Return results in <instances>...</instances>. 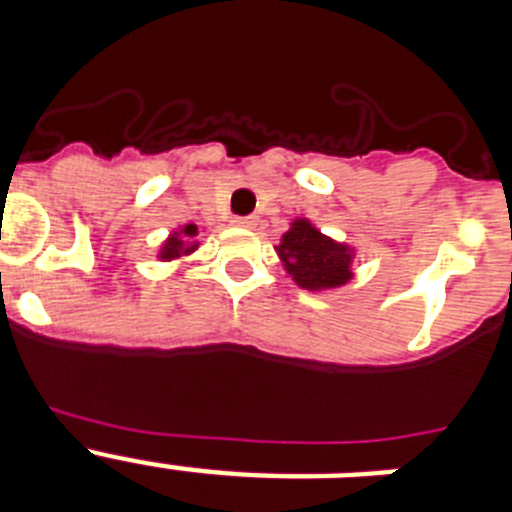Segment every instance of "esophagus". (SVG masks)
I'll return each mask as SVG.
<instances>
[{
    "label": "esophagus",
    "instance_id": "1",
    "mask_svg": "<svg viewBox=\"0 0 512 512\" xmlns=\"http://www.w3.org/2000/svg\"><path fill=\"white\" fill-rule=\"evenodd\" d=\"M233 223H235V225H241V228H251V225H256V217H253V215H243V217H235Z\"/></svg>",
    "mask_w": 512,
    "mask_h": 512
}]
</instances>
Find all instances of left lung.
<instances>
[{
	"mask_svg": "<svg viewBox=\"0 0 512 512\" xmlns=\"http://www.w3.org/2000/svg\"><path fill=\"white\" fill-rule=\"evenodd\" d=\"M279 259L295 282L305 289L338 287L351 279V251L341 243H333L307 220H297L289 233H284L279 246Z\"/></svg>",
	"mask_w": 512,
	"mask_h": 512,
	"instance_id": "8db88e82",
	"label": "left lung"
}]
</instances>
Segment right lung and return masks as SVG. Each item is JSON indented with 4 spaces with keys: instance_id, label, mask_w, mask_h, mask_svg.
<instances>
[{
    "instance_id": "obj_1",
    "label": "right lung",
    "mask_w": 512,
    "mask_h": 512,
    "mask_svg": "<svg viewBox=\"0 0 512 512\" xmlns=\"http://www.w3.org/2000/svg\"><path fill=\"white\" fill-rule=\"evenodd\" d=\"M197 235V225H184L182 235L176 233L171 235L169 241L164 243V251H161V259H179V256H184V253H192L194 248H197V243H187L189 238H194Z\"/></svg>"
}]
</instances>
